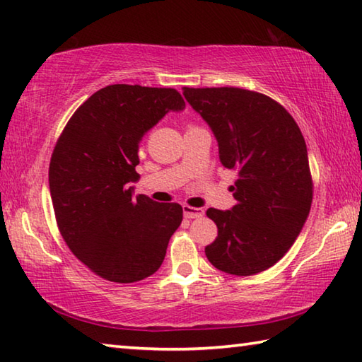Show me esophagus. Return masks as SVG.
<instances>
[{
    "label": "esophagus",
    "instance_id": "esophagus-1",
    "mask_svg": "<svg viewBox=\"0 0 362 362\" xmlns=\"http://www.w3.org/2000/svg\"><path fill=\"white\" fill-rule=\"evenodd\" d=\"M183 215H185V218H199L204 215V210L192 206H183Z\"/></svg>",
    "mask_w": 362,
    "mask_h": 362
}]
</instances>
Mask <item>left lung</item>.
Segmentation results:
<instances>
[{
  "instance_id": "8db88e82",
  "label": "left lung",
  "mask_w": 362,
  "mask_h": 362,
  "mask_svg": "<svg viewBox=\"0 0 362 362\" xmlns=\"http://www.w3.org/2000/svg\"><path fill=\"white\" fill-rule=\"evenodd\" d=\"M183 96L214 131L223 166L238 170L235 206L207 210L218 228L207 259L233 275L266 271L291 248L310 212L304 136L281 104L258 91L183 87Z\"/></svg>"
}]
</instances>
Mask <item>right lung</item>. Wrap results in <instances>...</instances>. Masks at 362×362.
Returning a JSON list of instances; mask_svg holds the SVG:
<instances>
[{"label": "right lung", "instance_id": "obj_1", "mask_svg": "<svg viewBox=\"0 0 362 362\" xmlns=\"http://www.w3.org/2000/svg\"><path fill=\"white\" fill-rule=\"evenodd\" d=\"M185 101L174 88L115 83L98 90L64 127L50 158L57 225L91 272L133 284L158 271L182 206L133 196L139 142Z\"/></svg>", "mask_w": 362, "mask_h": 362}]
</instances>
